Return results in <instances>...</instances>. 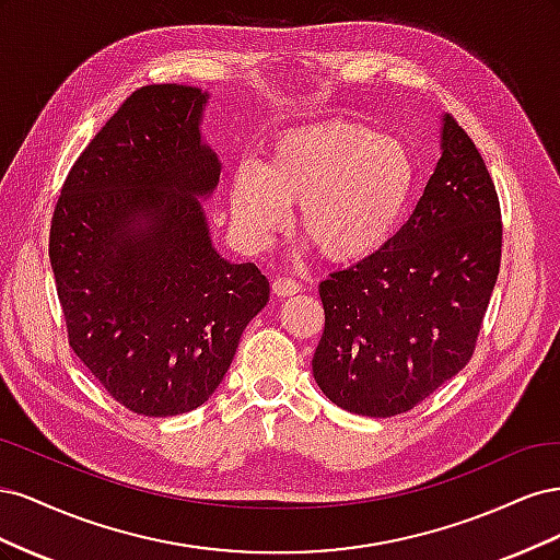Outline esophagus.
<instances>
[{"label":"esophagus","instance_id":"esophagus-1","mask_svg":"<svg viewBox=\"0 0 560 560\" xmlns=\"http://www.w3.org/2000/svg\"><path fill=\"white\" fill-rule=\"evenodd\" d=\"M270 287H273V292L278 296H292V294L301 292V282L294 278H284V276H278Z\"/></svg>","mask_w":560,"mask_h":560}]
</instances>
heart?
I'll use <instances>...</instances> for the list:
<instances>
[{
  "label": "heart",
  "mask_w": 560,
  "mask_h": 560,
  "mask_svg": "<svg viewBox=\"0 0 560 560\" xmlns=\"http://www.w3.org/2000/svg\"><path fill=\"white\" fill-rule=\"evenodd\" d=\"M413 186L416 163L399 140L331 121L284 135L264 167H235L231 214L241 238L264 247L296 206V229L319 257L354 264L397 231Z\"/></svg>",
  "instance_id": "1"
}]
</instances>
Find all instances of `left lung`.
Listing matches in <instances>:
<instances>
[{"label":"left lung","instance_id":"left-lung-1","mask_svg":"<svg viewBox=\"0 0 560 560\" xmlns=\"http://www.w3.org/2000/svg\"><path fill=\"white\" fill-rule=\"evenodd\" d=\"M502 212L465 128L444 116L442 159L406 224L319 282L317 385L341 409L411 411L471 360L500 273Z\"/></svg>","mask_w":560,"mask_h":560}]
</instances>
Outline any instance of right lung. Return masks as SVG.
I'll return each mask as SVG.
<instances>
[{"label":"right lung","instance_id":"right-lung-1","mask_svg":"<svg viewBox=\"0 0 560 560\" xmlns=\"http://www.w3.org/2000/svg\"><path fill=\"white\" fill-rule=\"evenodd\" d=\"M206 100L177 83L130 93L50 217L67 341L112 399L149 418L206 404L268 301L257 266L219 257L196 198L222 171L200 142Z\"/></svg>","mask_w":560,"mask_h":560}]
</instances>
